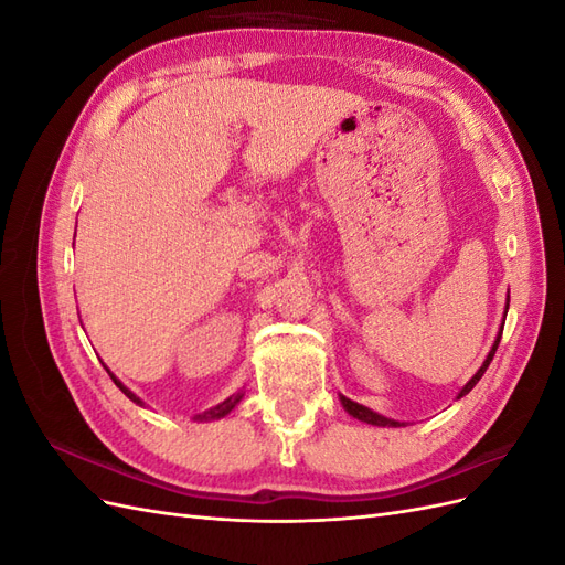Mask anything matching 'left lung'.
I'll return each mask as SVG.
<instances>
[{"mask_svg":"<svg viewBox=\"0 0 565 565\" xmlns=\"http://www.w3.org/2000/svg\"><path fill=\"white\" fill-rule=\"evenodd\" d=\"M507 309H509V301H507ZM504 318H507V311H504ZM500 339H502V328H500V334H498V339H494V344H492V349L488 351V355H486V361H483V365L476 370V374L473 377L459 388V393H457V401L461 398V396H467V393L478 384V380L483 377L486 374V370H488V365H490V361H492V355H494V351H498V347H500ZM339 401H341V405H344V409L347 413L351 415V417H355V419H361V422H365V424H372V426H405L403 422H396V419H388V417H384V415H380V413H374V409H370V407H365V405H361V403H355V401H351V398H347V396H341L339 393Z\"/></svg>","mask_w":565,"mask_h":565,"instance_id":"1","label":"left lung"}]
</instances>
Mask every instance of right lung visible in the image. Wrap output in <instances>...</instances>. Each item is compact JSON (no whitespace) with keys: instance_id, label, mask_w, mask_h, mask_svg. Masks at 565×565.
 Here are the masks:
<instances>
[{"instance_id":"right-lung-1","label":"right lung","mask_w":565,"mask_h":565,"mask_svg":"<svg viewBox=\"0 0 565 565\" xmlns=\"http://www.w3.org/2000/svg\"><path fill=\"white\" fill-rule=\"evenodd\" d=\"M104 367H106V365H104ZM106 370H108V367H106ZM108 374H110V380L115 382V386H117L119 391H122L129 401H134L136 405H141V407H146V403H143L139 396H136L134 391H129V388H127L122 382H119V380L115 377V374H113L110 370H108ZM243 396H245V393H235V396H228L224 403H218V405H214V407H210V409H204V413L195 415L193 419H195V422H212V419H221V417H226V415L231 413V409H233L237 403L243 401Z\"/></svg>"}]
</instances>
